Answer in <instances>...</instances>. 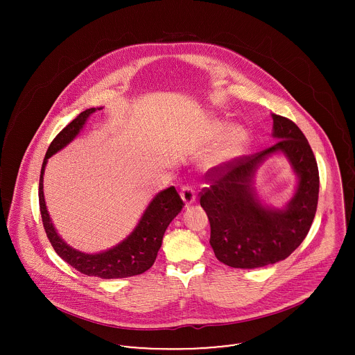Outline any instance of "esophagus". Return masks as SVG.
<instances>
[{
    "mask_svg": "<svg viewBox=\"0 0 355 355\" xmlns=\"http://www.w3.org/2000/svg\"><path fill=\"white\" fill-rule=\"evenodd\" d=\"M180 197H182V200H183L186 207L190 206L191 203L196 202V191H194V189L190 187V186H184V187L182 189Z\"/></svg>",
    "mask_w": 355,
    "mask_h": 355,
    "instance_id": "obj_1",
    "label": "esophagus"
}]
</instances>
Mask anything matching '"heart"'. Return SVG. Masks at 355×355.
<instances>
[{
	"label": "heart",
	"instance_id": "1",
	"mask_svg": "<svg viewBox=\"0 0 355 355\" xmlns=\"http://www.w3.org/2000/svg\"><path fill=\"white\" fill-rule=\"evenodd\" d=\"M213 130H214V132H216L217 135H221V134H224V132L228 130V127H227L225 124H223V123H217ZM238 144H239V134H235V135L232 137V139H231V145H232V146H236Z\"/></svg>",
	"mask_w": 355,
	"mask_h": 355
}]
</instances>
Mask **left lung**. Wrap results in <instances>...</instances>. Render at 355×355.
<instances>
[{"mask_svg":"<svg viewBox=\"0 0 355 355\" xmlns=\"http://www.w3.org/2000/svg\"><path fill=\"white\" fill-rule=\"evenodd\" d=\"M272 119L273 146L206 173L211 184L203 189L200 202L210 223L209 242L217 259L232 268L286 259L304 242L317 210L320 178L311 148L294 121L279 114ZM273 153H283L299 176L296 193L283 208L262 203L253 187L257 168Z\"/></svg>","mask_w":355,"mask_h":355,"instance_id":"obj_1","label":"left lung"}]
</instances>
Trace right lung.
<instances>
[{
    "label": "right lung",
    "instance_id": "add662e5",
    "mask_svg": "<svg viewBox=\"0 0 355 355\" xmlns=\"http://www.w3.org/2000/svg\"><path fill=\"white\" fill-rule=\"evenodd\" d=\"M101 107H90L79 113L54 139L46 152L42 162L40 178V209L46 235L51 241L54 252L65 262L73 266L83 275L101 279H121L141 275L152 268L157 253L162 243V236L171 221L180 213L183 201L180 200L175 187L159 191L139 218L132 232L116 246L101 253H83L69 245L57 234L45 202L44 196V173L48 159L53 154L62 150L69 145L82 131L89 117L101 110Z\"/></svg>",
    "mask_w": 355,
    "mask_h": 355
}]
</instances>
